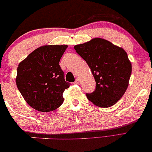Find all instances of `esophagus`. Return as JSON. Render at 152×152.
Returning <instances> with one entry per match:
<instances>
[{
    "mask_svg": "<svg viewBox=\"0 0 152 152\" xmlns=\"http://www.w3.org/2000/svg\"><path fill=\"white\" fill-rule=\"evenodd\" d=\"M79 83H80V80H79L78 78L76 79L75 82H74V84H76V85H78V84H79Z\"/></svg>",
    "mask_w": 152,
    "mask_h": 152,
    "instance_id": "esophagus-1",
    "label": "esophagus"
}]
</instances>
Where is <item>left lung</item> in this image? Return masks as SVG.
Returning a JSON list of instances; mask_svg holds the SVG:
<instances>
[{"mask_svg":"<svg viewBox=\"0 0 152 152\" xmlns=\"http://www.w3.org/2000/svg\"><path fill=\"white\" fill-rule=\"evenodd\" d=\"M74 49L87 62L96 82V90L87 94L88 99L102 108L114 105L125 94L132 73L126 52L98 37L76 45Z\"/></svg>","mask_w":152,"mask_h":152,"instance_id":"1","label":"left lung"}]
</instances>
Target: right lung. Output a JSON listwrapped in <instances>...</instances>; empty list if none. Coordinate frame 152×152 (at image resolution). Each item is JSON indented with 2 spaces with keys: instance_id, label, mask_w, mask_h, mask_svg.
<instances>
[{
  "instance_id": "1",
  "label": "right lung",
  "mask_w": 152,
  "mask_h": 152,
  "mask_svg": "<svg viewBox=\"0 0 152 152\" xmlns=\"http://www.w3.org/2000/svg\"><path fill=\"white\" fill-rule=\"evenodd\" d=\"M67 45H45L20 62L15 83L24 100L34 109L50 112L63 102V94L70 84L58 63Z\"/></svg>"
}]
</instances>
